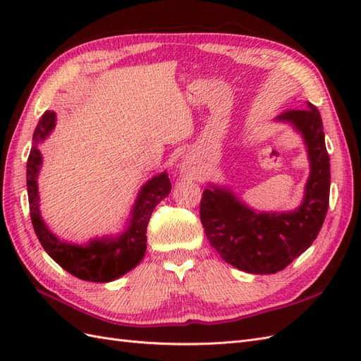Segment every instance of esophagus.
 <instances>
[{"instance_id":"obj_1","label":"esophagus","mask_w":361,"mask_h":361,"mask_svg":"<svg viewBox=\"0 0 361 361\" xmlns=\"http://www.w3.org/2000/svg\"><path fill=\"white\" fill-rule=\"evenodd\" d=\"M179 170H180V173H183V174H192V170H194V162H192V159L191 158H185L182 162H180V166H179Z\"/></svg>"}]
</instances>
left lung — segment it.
Segmentation results:
<instances>
[{"label":"left lung","mask_w":361,"mask_h":361,"mask_svg":"<svg viewBox=\"0 0 361 361\" xmlns=\"http://www.w3.org/2000/svg\"><path fill=\"white\" fill-rule=\"evenodd\" d=\"M277 116L298 133L309 159L301 203L292 211H257L227 187L207 183L200 218L211 245L224 262L250 274H276L307 250L324 224L330 199V157L322 118L313 104Z\"/></svg>","instance_id":"1"}]
</instances>
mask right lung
Here are the masks:
<instances>
[{
	"mask_svg": "<svg viewBox=\"0 0 361 361\" xmlns=\"http://www.w3.org/2000/svg\"><path fill=\"white\" fill-rule=\"evenodd\" d=\"M56 123V113L45 111L32 134V146L27 162V191L32 227L49 257L72 276L94 283L117 280L134 269L145 257L147 248L146 228L150 215L171 190L169 174L167 171L157 174L138 190L123 228L116 235L94 236L81 244L61 239L42 218L37 183L43 164L40 145L52 134Z\"/></svg>",
	"mask_w": 361,
	"mask_h": 361,
	"instance_id": "right-lung-1",
	"label": "right lung"
}]
</instances>
